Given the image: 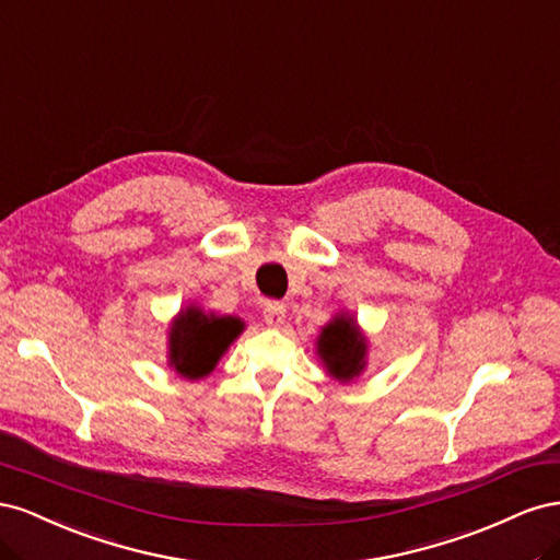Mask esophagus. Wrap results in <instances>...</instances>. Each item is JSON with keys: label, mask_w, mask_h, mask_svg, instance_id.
Returning a JSON list of instances; mask_svg holds the SVG:
<instances>
[{"label": "esophagus", "mask_w": 560, "mask_h": 560, "mask_svg": "<svg viewBox=\"0 0 560 560\" xmlns=\"http://www.w3.org/2000/svg\"><path fill=\"white\" fill-rule=\"evenodd\" d=\"M264 319L268 322L270 327H278V325H282V319H284V306H282V303H278V301H270V303H266V308H264Z\"/></svg>", "instance_id": "obj_1"}]
</instances>
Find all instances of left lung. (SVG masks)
I'll use <instances>...</instances> for the list:
<instances>
[{"instance_id":"1","label":"left lung","mask_w":560,"mask_h":560,"mask_svg":"<svg viewBox=\"0 0 560 560\" xmlns=\"http://www.w3.org/2000/svg\"><path fill=\"white\" fill-rule=\"evenodd\" d=\"M317 352L319 358L325 360L334 378L352 381L364 366L366 343L358 327H354L352 317H336L331 325L322 331Z\"/></svg>"}]
</instances>
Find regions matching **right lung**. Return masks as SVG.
Wrapping results in <instances>:
<instances>
[{
	"label": "right lung",
	"instance_id": "1",
	"mask_svg": "<svg viewBox=\"0 0 560 560\" xmlns=\"http://www.w3.org/2000/svg\"><path fill=\"white\" fill-rule=\"evenodd\" d=\"M241 331V319L202 315L200 311L189 308L173 325L171 364H175L177 374L186 378L208 376Z\"/></svg>",
	"mask_w": 560,
	"mask_h": 560
}]
</instances>
